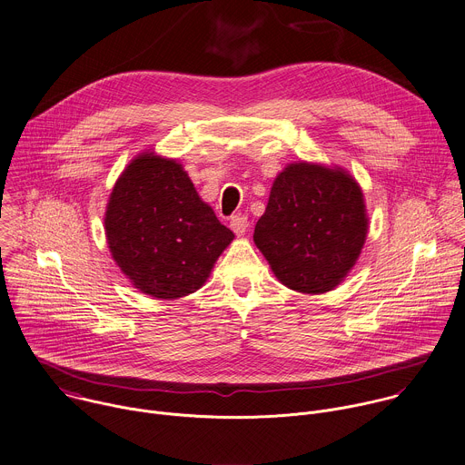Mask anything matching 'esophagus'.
<instances>
[{
    "label": "esophagus",
    "instance_id": "1",
    "mask_svg": "<svg viewBox=\"0 0 465 465\" xmlns=\"http://www.w3.org/2000/svg\"><path fill=\"white\" fill-rule=\"evenodd\" d=\"M230 228L233 230V233L235 235H244V232L248 230V219L244 217V215H235V217H232V221H230Z\"/></svg>",
    "mask_w": 465,
    "mask_h": 465
}]
</instances>
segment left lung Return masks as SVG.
Here are the masks:
<instances>
[{"instance_id": "obj_1", "label": "left lung", "mask_w": 465, "mask_h": 465, "mask_svg": "<svg viewBox=\"0 0 465 465\" xmlns=\"http://www.w3.org/2000/svg\"><path fill=\"white\" fill-rule=\"evenodd\" d=\"M367 232L356 179L340 166L299 161L275 177L253 242L284 286L325 293L354 268Z\"/></svg>"}]
</instances>
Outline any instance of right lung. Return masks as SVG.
I'll use <instances>...</instances> for the list:
<instances>
[{
	"label": "right lung",
	"mask_w": 465,
	"mask_h": 465,
	"mask_svg": "<svg viewBox=\"0 0 465 465\" xmlns=\"http://www.w3.org/2000/svg\"><path fill=\"white\" fill-rule=\"evenodd\" d=\"M104 228L131 284L168 301L199 290L235 237L199 197L184 166L154 151L138 153L116 179Z\"/></svg>",
	"instance_id": "add662e5"
}]
</instances>
